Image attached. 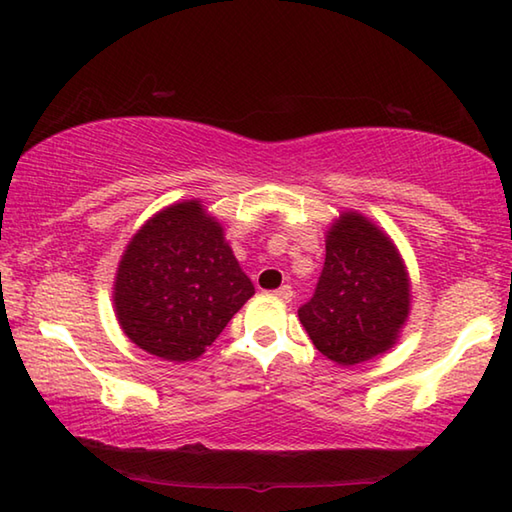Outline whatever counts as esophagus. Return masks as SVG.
<instances>
[{"label": "esophagus", "instance_id": "esophagus-1", "mask_svg": "<svg viewBox=\"0 0 512 512\" xmlns=\"http://www.w3.org/2000/svg\"><path fill=\"white\" fill-rule=\"evenodd\" d=\"M274 294H276V299H279V301H283V303H290V301H292V297H294V290L290 288V285H281V288L276 290Z\"/></svg>", "mask_w": 512, "mask_h": 512}]
</instances>
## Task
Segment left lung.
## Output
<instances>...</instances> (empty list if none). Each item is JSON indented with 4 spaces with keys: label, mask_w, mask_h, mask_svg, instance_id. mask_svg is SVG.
<instances>
[{
    "label": "left lung",
    "mask_w": 512,
    "mask_h": 512,
    "mask_svg": "<svg viewBox=\"0 0 512 512\" xmlns=\"http://www.w3.org/2000/svg\"><path fill=\"white\" fill-rule=\"evenodd\" d=\"M411 310L409 272L387 233L342 211L326 231V263L299 321L321 355L355 366L391 351Z\"/></svg>",
    "instance_id": "obj_1"
}]
</instances>
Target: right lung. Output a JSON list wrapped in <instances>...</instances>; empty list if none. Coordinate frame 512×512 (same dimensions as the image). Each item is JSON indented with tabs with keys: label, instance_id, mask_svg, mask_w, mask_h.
<instances>
[{
	"label": "right lung",
	"instance_id": "obj_1",
	"mask_svg": "<svg viewBox=\"0 0 512 512\" xmlns=\"http://www.w3.org/2000/svg\"><path fill=\"white\" fill-rule=\"evenodd\" d=\"M114 312L132 344L166 362H193L254 297L200 200L157 211L130 238L114 276Z\"/></svg>",
	"mask_w": 512,
	"mask_h": 512
}]
</instances>
